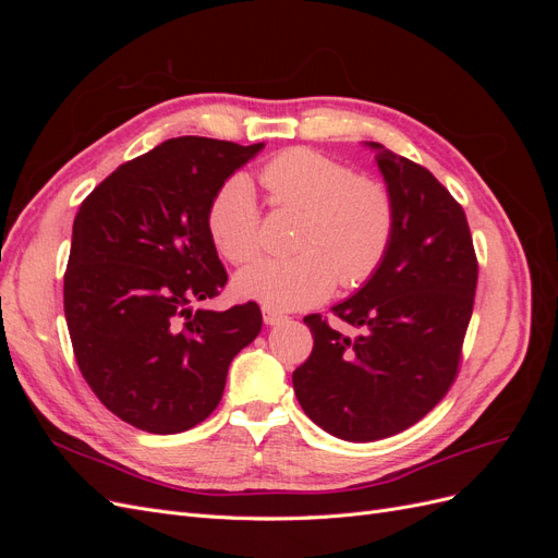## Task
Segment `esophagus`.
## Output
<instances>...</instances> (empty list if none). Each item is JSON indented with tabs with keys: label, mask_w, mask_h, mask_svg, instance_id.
I'll return each instance as SVG.
<instances>
[{
	"label": "esophagus",
	"mask_w": 558,
	"mask_h": 558,
	"mask_svg": "<svg viewBox=\"0 0 558 558\" xmlns=\"http://www.w3.org/2000/svg\"><path fill=\"white\" fill-rule=\"evenodd\" d=\"M263 320H265V326H279V324H283L286 316L279 314V312H275V310L263 307Z\"/></svg>",
	"instance_id": "34e87169"
}]
</instances>
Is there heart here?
Listing matches in <instances>:
<instances>
[{
	"mask_svg": "<svg viewBox=\"0 0 558 558\" xmlns=\"http://www.w3.org/2000/svg\"><path fill=\"white\" fill-rule=\"evenodd\" d=\"M260 181L279 207L305 214L293 258H263L234 277V293L275 312L312 307L340 279L356 289L373 277L396 230V205L384 183L356 177L349 165L310 148L283 150ZM207 228L230 263H248L263 246L256 189L232 174L211 197Z\"/></svg>",
	"mask_w": 558,
	"mask_h": 558,
	"instance_id": "b5f03b06",
	"label": "heart"
}]
</instances>
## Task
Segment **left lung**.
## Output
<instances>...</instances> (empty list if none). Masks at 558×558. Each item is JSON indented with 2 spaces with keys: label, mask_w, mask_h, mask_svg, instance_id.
Returning a JSON list of instances; mask_svg holds the SVG:
<instances>
[{
  "label": "left lung",
  "mask_w": 558,
  "mask_h": 558,
  "mask_svg": "<svg viewBox=\"0 0 558 558\" xmlns=\"http://www.w3.org/2000/svg\"><path fill=\"white\" fill-rule=\"evenodd\" d=\"M396 205L391 246L377 272L332 314L305 316L312 356L293 373L302 410L347 442H375L424 418L456 377L477 289L463 207L426 167L365 142Z\"/></svg>",
  "instance_id": "8db88e82"
}]
</instances>
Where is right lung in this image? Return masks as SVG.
<instances>
[{
    "mask_svg": "<svg viewBox=\"0 0 558 558\" xmlns=\"http://www.w3.org/2000/svg\"><path fill=\"white\" fill-rule=\"evenodd\" d=\"M265 142L167 140L107 177L74 218L64 316L81 375L118 418L172 435L221 402L228 367L256 340V302L197 307L228 275L207 228L221 183Z\"/></svg>",
    "mask_w": 558,
    "mask_h": 558,
    "instance_id": "obj_1",
    "label": "right lung"
}]
</instances>
